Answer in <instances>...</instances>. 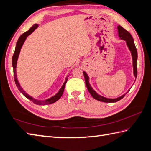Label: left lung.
Returning a JSON list of instances; mask_svg holds the SVG:
<instances>
[{"instance_id":"left-lung-1","label":"left lung","mask_w":151,"mask_h":151,"mask_svg":"<svg viewBox=\"0 0 151 151\" xmlns=\"http://www.w3.org/2000/svg\"><path fill=\"white\" fill-rule=\"evenodd\" d=\"M118 36L120 37L122 40H124L126 41V43H127V46L129 49V50L131 52L132 57V61H133V69H134V75L135 78H136L137 77V58H138V52L137 50H136V48L135 46V44L134 42V40H133V38L132 37L130 33L128 31L125 30L124 28L122 27L121 26H118ZM83 74L84 76V78H85V82L86 85L87 89H88L89 93L91 95L93 96L95 100H97L100 101H103V102H107V103H111V102H116V101L120 100L121 99H123L125 96V95L127 93L123 94V95L117 98V99H107V98H105L104 96H101L99 95V94H97L94 91L93 89V88L91 86V85L89 83V76H87L86 72H83Z\"/></svg>"}]
</instances>
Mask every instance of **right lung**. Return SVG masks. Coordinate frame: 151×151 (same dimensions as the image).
Returning a JSON list of instances; mask_svg holds the SVG:
<instances>
[{
  "label": "right lung",
  "mask_w": 151,
  "mask_h": 151,
  "mask_svg": "<svg viewBox=\"0 0 151 151\" xmlns=\"http://www.w3.org/2000/svg\"><path fill=\"white\" fill-rule=\"evenodd\" d=\"M38 25L37 24H34V25L31 27L29 30H28L26 32L24 33L22 35H21L19 38L18 41H17V44H16V47H15V52H14V54L13 55V58H12V65H13V74H14V79H15V82L16 83V86L17 87V88L19 89V90L20 91V93H22L24 96H26L27 99H28L29 100H30L31 101H32L34 104H35L37 105H47V104H51L55 102V101H57V100H58L60 99V97L62 96L63 93H64V87L65 86V83L67 82V78L65 79V81L64 82V84H63L62 87H61V89H60L59 91L55 94V96H53L52 97L50 98V99H47L45 100H38L33 99L31 96H30L29 94H27V93H26V92L24 91L22 89V87H20L19 82L18 81V80H17V74H16V67H17V59H18L19 57V55L20 53V49L22 47V45L24 42V41L26 39V38L28 35H29L33 32V31L36 29Z\"/></svg>",
  "instance_id": "obj_1"
}]
</instances>
